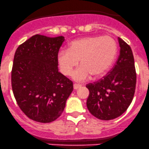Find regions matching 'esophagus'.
Returning <instances> with one entry per match:
<instances>
[{
    "label": "esophagus",
    "mask_w": 149,
    "mask_h": 149,
    "mask_svg": "<svg viewBox=\"0 0 149 149\" xmlns=\"http://www.w3.org/2000/svg\"><path fill=\"white\" fill-rule=\"evenodd\" d=\"M81 87V84H74V85H73L74 89H79V88Z\"/></svg>",
    "instance_id": "34e87169"
}]
</instances>
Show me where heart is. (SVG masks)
Masks as SVG:
<instances>
[{
  "label": "heart",
  "mask_w": 149,
  "mask_h": 149,
  "mask_svg": "<svg viewBox=\"0 0 149 149\" xmlns=\"http://www.w3.org/2000/svg\"><path fill=\"white\" fill-rule=\"evenodd\" d=\"M116 52V43L110 36L85 37L70 42L67 50H60L57 62L62 74L70 76L79 60L81 65L74 70L72 77L82 81L91 74L97 77L106 72L114 61Z\"/></svg>",
  "instance_id": "obj_1"
}]
</instances>
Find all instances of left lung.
<instances>
[{
    "instance_id": "8db88e82",
    "label": "left lung",
    "mask_w": 149,
    "mask_h": 149,
    "mask_svg": "<svg viewBox=\"0 0 149 149\" xmlns=\"http://www.w3.org/2000/svg\"><path fill=\"white\" fill-rule=\"evenodd\" d=\"M119 55L113 68L98 81L87 84V107L101 120H111L126 111L132 103L136 83L134 59L127 43L118 38Z\"/></svg>"
}]
</instances>
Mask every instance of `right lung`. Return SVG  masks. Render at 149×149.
Masks as SVG:
<instances>
[{"label": "right lung", "mask_w": 149, "mask_h": 149, "mask_svg": "<svg viewBox=\"0 0 149 149\" xmlns=\"http://www.w3.org/2000/svg\"><path fill=\"white\" fill-rule=\"evenodd\" d=\"M63 36L36 35L17 47L11 83L23 113L33 121L49 123L62 114L73 83L58 71L57 54Z\"/></svg>", "instance_id": "1"}]
</instances>
